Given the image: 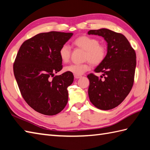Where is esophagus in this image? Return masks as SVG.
<instances>
[{
	"label": "esophagus",
	"instance_id": "esophagus-1",
	"mask_svg": "<svg viewBox=\"0 0 150 150\" xmlns=\"http://www.w3.org/2000/svg\"><path fill=\"white\" fill-rule=\"evenodd\" d=\"M74 77H75V79H79V78H81V77H82V76H81V75H74Z\"/></svg>",
	"mask_w": 150,
	"mask_h": 150
}]
</instances>
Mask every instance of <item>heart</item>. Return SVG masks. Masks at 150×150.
I'll return each mask as SVG.
<instances>
[{
    "instance_id": "1",
    "label": "heart",
    "mask_w": 150,
    "mask_h": 150,
    "mask_svg": "<svg viewBox=\"0 0 150 150\" xmlns=\"http://www.w3.org/2000/svg\"><path fill=\"white\" fill-rule=\"evenodd\" d=\"M74 44L79 48L85 51L84 55V60H88L93 65H98L103 62L106 55V50L103 45L99 44V41L93 37L88 36H81L74 41ZM71 55V48L66 44L63 45L59 50V56L62 61L68 62ZM90 69L88 62L81 64H73L67 66L64 71L71 73L73 75H81Z\"/></svg>"
}]
</instances>
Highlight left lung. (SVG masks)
<instances>
[{
  "mask_svg": "<svg viewBox=\"0 0 150 150\" xmlns=\"http://www.w3.org/2000/svg\"><path fill=\"white\" fill-rule=\"evenodd\" d=\"M88 35L103 37L107 42V54L95 69L100 77L90 73L88 95L91 103L102 110L119 106L131 91L136 67V54L122 34L102 28L90 30Z\"/></svg>",
  "mask_w": 150,
  "mask_h": 150,
  "instance_id": "obj_1",
  "label": "left lung"
}]
</instances>
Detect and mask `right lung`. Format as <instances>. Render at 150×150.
<instances>
[{
    "label": "right lung",
    "instance_id": "1",
    "mask_svg": "<svg viewBox=\"0 0 150 150\" xmlns=\"http://www.w3.org/2000/svg\"><path fill=\"white\" fill-rule=\"evenodd\" d=\"M72 33L50 31L24 41L13 64V72L22 97L37 112L46 115L60 113L68 100L67 88L73 75L65 72L50 77L62 69L59 50Z\"/></svg>",
    "mask_w": 150,
    "mask_h": 150
}]
</instances>
